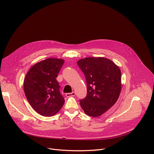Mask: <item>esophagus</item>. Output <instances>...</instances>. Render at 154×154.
Segmentation results:
<instances>
[{"instance_id": "34e87169", "label": "esophagus", "mask_w": 154, "mask_h": 154, "mask_svg": "<svg viewBox=\"0 0 154 154\" xmlns=\"http://www.w3.org/2000/svg\"><path fill=\"white\" fill-rule=\"evenodd\" d=\"M75 92H72V93H66V97H71V96H75Z\"/></svg>"}]
</instances>
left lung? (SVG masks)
Returning <instances> with one entry per match:
<instances>
[{"mask_svg": "<svg viewBox=\"0 0 154 154\" xmlns=\"http://www.w3.org/2000/svg\"><path fill=\"white\" fill-rule=\"evenodd\" d=\"M85 75L87 96L79 100L85 113L97 117L116 103L121 92V71L114 62L104 57H86L78 61Z\"/></svg>", "mask_w": 154, "mask_h": 154, "instance_id": "obj_1", "label": "left lung"}]
</instances>
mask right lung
Instances as JSON below:
<instances>
[{"label": "right lung", "instance_id": "obj_1", "mask_svg": "<svg viewBox=\"0 0 154 154\" xmlns=\"http://www.w3.org/2000/svg\"><path fill=\"white\" fill-rule=\"evenodd\" d=\"M63 63L62 59L47 58L33 65L25 76L24 91L27 100L42 116L55 115L64 104L56 79Z\"/></svg>", "mask_w": 154, "mask_h": 154}]
</instances>
